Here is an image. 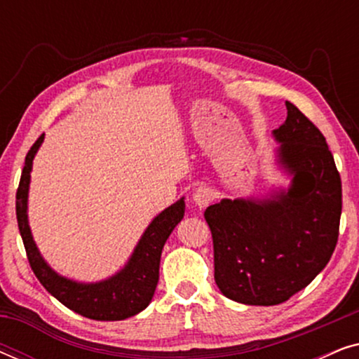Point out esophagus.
<instances>
[{
  "mask_svg": "<svg viewBox=\"0 0 359 359\" xmlns=\"http://www.w3.org/2000/svg\"><path fill=\"white\" fill-rule=\"evenodd\" d=\"M212 199H214V191L208 188V186H201V188L196 189L193 194V201L198 208H205V205H209V203Z\"/></svg>",
  "mask_w": 359,
  "mask_h": 359,
  "instance_id": "esophagus-1",
  "label": "esophagus"
}]
</instances>
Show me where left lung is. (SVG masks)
<instances>
[{
	"label": "left lung",
	"mask_w": 359,
	"mask_h": 359,
	"mask_svg": "<svg viewBox=\"0 0 359 359\" xmlns=\"http://www.w3.org/2000/svg\"><path fill=\"white\" fill-rule=\"evenodd\" d=\"M273 130L291 186L264 199H222L205 209L220 292L248 306H276L330 262L341 215V180L325 137L292 102Z\"/></svg>",
	"instance_id": "obj_1"
}]
</instances>
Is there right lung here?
I'll list each match as a JSON object with an SVG mask.
<instances>
[{
	"mask_svg": "<svg viewBox=\"0 0 359 359\" xmlns=\"http://www.w3.org/2000/svg\"><path fill=\"white\" fill-rule=\"evenodd\" d=\"M43 142V134L27 151L16 193V217L34 274L57 301L70 311L93 320H124L144 311L158 284L161 250L184 215V198L176 201L151 220L129 262L114 276L100 283H76L57 274L46 263L34 242L27 222V194L32 160Z\"/></svg>",
	"mask_w": 359,
	"mask_h": 359,
	"instance_id": "1",
	"label": "right lung"
}]
</instances>
